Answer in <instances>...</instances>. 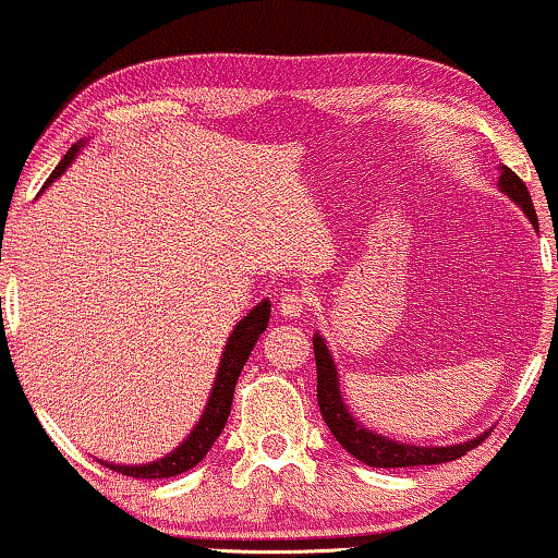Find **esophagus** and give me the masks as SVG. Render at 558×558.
I'll use <instances>...</instances> for the list:
<instances>
[{"label": "esophagus", "mask_w": 558, "mask_h": 558, "mask_svg": "<svg viewBox=\"0 0 558 558\" xmlns=\"http://www.w3.org/2000/svg\"><path fill=\"white\" fill-rule=\"evenodd\" d=\"M307 307V296H304L300 289H289V292L277 296V310L284 319H296Z\"/></svg>", "instance_id": "1"}]
</instances>
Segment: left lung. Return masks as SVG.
Segmentation results:
<instances>
[{"label":"left lung","mask_w":558,"mask_h":558,"mask_svg":"<svg viewBox=\"0 0 558 558\" xmlns=\"http://www.w3.org/2000/svg\"><path fill=\"white\" fill-rule=\"evenodd\" d=\"M498 185L510 201L521 205L531 223L538 228V218H536V210H533L529 187H525V182L518 178L510 167H500ZM312 345H315V363H317L319 414H323L325 424L330 426L332 437L338 439L342 449H348L355 460L371 464V468H416V464H441L468 454L472 447H477L480 441L487 437V434H480L475 439L462 441V445H449V447H416V445H403V441L380 437V434L371 429H363V426L353 418V414L348 411L345 401H342L338 368H335L330 350H327L325 340L319 338V332L312 338Z\"/></svg>","instance_id":"8db88e82"}]
</instances>
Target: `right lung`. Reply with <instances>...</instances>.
<instances>
[{"instance_id":"right-lung-1","label":"right lung","mask_w":558,"mask_h":558,"mask_svg":"<svg viewBox=\"0 0 558 558\" xmlns=\"http://www.w3.org/2000/svg\"><path fill=\"white\" fill-rule=\"evenodd\" d=\"M78 149H81V144H75V147H71V151L60 159L58 167L48 178V182H45V187H48L52 180H58L60 174L68 170V165L73 162L75 155H78ZM269 315H271V304H269V300H264L262 304H256V307L251 310L239 325L233 327L231 338H228V342H226L223 357H220L216 384H213L208 407H205L201 422L195 424V429L190 432V437L182 441L174 452H170L157 462L140 464V468L104 462L106 468L113 472H121V475H126V477H142V480L174 477V475H182V472H187L190 468H195V464L210 452L213 441L220 437V432H223L228 414H231L235 384H239V376H241L243 365H246V361H248L251 350H254V345H256V340L262 338L266 325H269Z\"/></svg>"}]
</instances>
